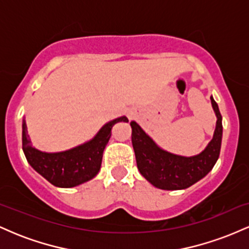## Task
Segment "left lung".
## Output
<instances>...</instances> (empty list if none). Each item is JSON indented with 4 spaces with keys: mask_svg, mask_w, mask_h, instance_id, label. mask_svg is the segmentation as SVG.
<instances>
[{
    "mask_svg": "<svg viewBox=\"0 0 249 249\" xmlns=\"http://www.w3.org/2000/svg\"><path fill=\"white\" fill-rule=\"evenodd\" d=\"M211 103L216 116L212 141L204 151L192 157L179 156L164 150L132 121V145L139 172L154 187L166 191L185 190L207 176L219 158L222 141V117L213 97Z\"/></svg>",
    "mask_w": 249,
    "mask_h": 249,
    "instance_id": "8db88e82",
    "label": "left lung"
}]
</instances>
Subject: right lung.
Here are the masks:
<instances>
[{
    "instance_id": "add662e5",
    "label": "right lung",
    "mask_w": 249,
    "mask_h": 249,
    "mask_svg": "<svg viewBox=\"0 0 249 249\" xmlns=\"http://www.w3.org/2000/svg\"><path fill=\"white\" fill-rule=\"evenodd\" d=\"M128 122L125 116L107 123L91 141L62 152H44L31 145L27 123H22V148L30 166L56 187L70 188L84 184L98 174L104 148L112 126Z\"/></svg>"
}]
</instances>
